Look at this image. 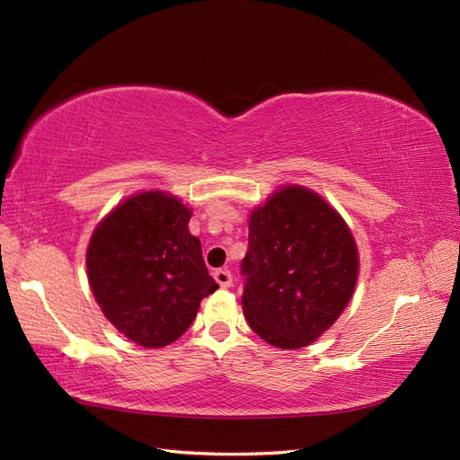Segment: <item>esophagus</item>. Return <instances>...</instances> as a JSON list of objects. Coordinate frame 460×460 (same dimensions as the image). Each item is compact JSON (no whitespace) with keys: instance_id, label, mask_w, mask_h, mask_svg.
Listing matches in <instances>:
<instances>
[{"instance_id":"esophagus-1","label":"esophagus","mask_w":460,"mask_h":460,"mask_svg":"<svg viewBox=\"0 0 460 460\" xmlns=\"http://www.w3.org/2000/svg\"><path fill=\"white\" fill-rule=\"evenodd\" d=\"M214 278H216V281H217L221 288H231L233 286V274L229 272V270H226V268L216 270Z\"/></svg>"}]
</instances>
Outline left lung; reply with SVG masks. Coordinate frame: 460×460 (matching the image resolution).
Listing matches in <instances>:
<instances>
[{
	"label": "left lung",
	"instance_id": "8db88e82",
	"mask_svg": "<svg viewBox=\"0 0 460 460\" xmlns=\"http://www.w3.org/2000/svg\"><path fill=\"white\" fill-rule=\"evenodd\" d=\"M241 274L252 331L276 348H303L346 309L358 279L356 241L321 196L288 186L252 211Z\"/></svg>",
	"mask_w": 460,
	"mask_h": 460
}]
</instances>
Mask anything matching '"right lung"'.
Instances as JSON below:
<instances>
[{
    "label": "right lung",
    "instance_id": "right-lung-1",
    "mask_svg": "<svg viewBox=\"0 0 460 460\" xmlns=\"http://www.w3.org/2000/svg\"><path fill=\"white\" fill-rule=\"evenodd\" d=\"M188 221L190 209L181 199L153 190L128 198L91 237L93 296L118 331L144 348L179 340L199 301L219 288Z\"/></svg>",
    "mask_w": 460,
    "mask_h": 460
}]
</instances>
